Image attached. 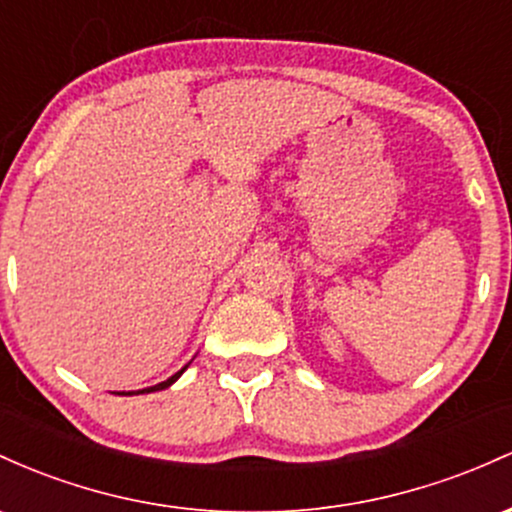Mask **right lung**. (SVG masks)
<instances>
[{"label": "right lung", "mask_w": 512, "mask_h": 512, "mask_svg": "<svg viewBox=\"0 0 512 512\" xmlns=\"http://www.w3.org/2000/svg\"><path fill=\"white\" fill-rule=\"evenodd\" d=\"M188 367V365H186ZM186 367H183V370H186ZM183 370H179V372H176V375L174 377H169V380H166V382H159V384H154V387H149V389H142V392H137V394H145V392H159V389H166V387H169V384H174L176 380H179V377L183 375ZM125 394V392H123ZM128 394H135V392H128Z\"/></svg>", "instance_id": "obj_1"}]
</instances>
